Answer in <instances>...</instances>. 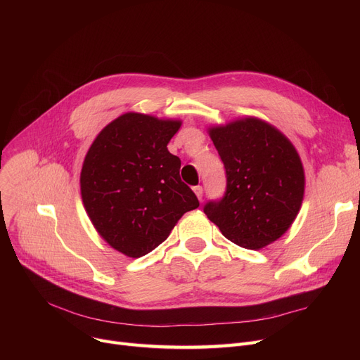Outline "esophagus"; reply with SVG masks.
Wrapping results in <instances>:
<instances>
[{
  "label": "esophagus",
  "mask_w": 360,
  "mask_h": 360,
  "mask_svg": "<svg viewBox=\"0 0 360 360\" xmlns=\"http://www.w3.org/2000/svg\"><path fill=\"white\" fill-rule=\"evenodd\" d=\"M193 190H194L195 195L198 197V200H201V198H202V191H204V190H202V186H201V185H197V186H194V188H193Z\"/></svg>",
  "instance_id": "34e87169"
}]
</instances>
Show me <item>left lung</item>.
Listing matches in <instances>:
<instances>
[{
  "mask_svg": "<svg viewBox=\"0 0 360 360\" xmlns=\"http://www.w3.org/2000/svg\"><path fill=\"white\" fill-rule=\"evenodd\" d=\"M226 170L221 198L204 204L224 238L259 250L293 223L305 191V175L293 144L270 124L245 118L210 128Z\"/></svg>",
  "mask_w": 360,
  "mask_h": 360,
  "instance_id": "1",
  "label": "left lung"
}]
</instances>
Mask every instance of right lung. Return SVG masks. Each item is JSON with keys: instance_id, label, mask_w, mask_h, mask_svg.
Wrapping results in <instances>:
<instances>
[{"instance_id": "1", "label": "right lung", "mask_w": 360, "mask_h": 360, "mask_svg": "<svg viewBox=\"0 0 360 360\" xmlns=\"http://www.w3.org/2000/svg\"><path fill=\"white\" fill-rule=\"evenodd\" d=\"M181 121L124 113L90 146L80 175L86 212L117 251L139 258L170 235L186 212L200 205L181 181V159L167 143Z\"/></svg>"}]
</instances>
